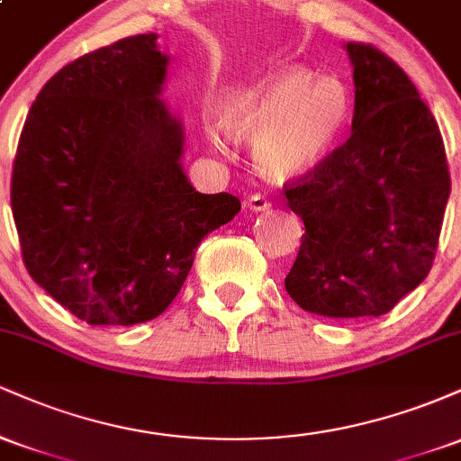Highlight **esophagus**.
Wrapping results in <instances>:
<instances>
[{"label":"esophagus","instance_id":"1","mask_svg":"<svg viewBox=\"0 0 461 461\" xmlns=\"http://www.w3.org/2000/svg\"><path fill=\"white\" fill-rule=\"evenodd\" d=\"M249 208L251 210H256V212H264V210H268L271 208V201H268L267 197H264L262 193H256V194H251V197H249Z\"/></svg>","mask_w":461,"mask_h":461}]
</instances>
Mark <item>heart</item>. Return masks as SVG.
<instances>
[{"mask_svg": "<svg viewBox=\"0 0 461 461\" xmlns=\"http://www.w3.org/2000/svg\"><path fill=\"white\" fill-rule=\"evenodd\" d=\"M348 114L345 86L305 68H285L258 86L231 95L223 123L238 139H253V156L267 176H303L331 151ZM210 139L225 147V130Z\"/></svg>", "mask_w": 461, "mask_h": 461, "instance_id": "b5f03b06", "label": "heart"}]
</instances>
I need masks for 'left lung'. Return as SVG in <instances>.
<instances>
[{
	"instance_id": "left-lung-1",
	"label": "left lung",
	"mask_w": 461,
	"mask_h": 461,
	"mask_svg": "<svg viewBox=\"0 0 461 461\" xmlns=\"http://www.w3.org/2000/svg\"><path fill=\"white\" fill-rule=\"evenodd\" d=\"M356 82L351 136L284 184L305 234L285 290L330 319L382 316L431 271L451 193L431 110L393 58L347 43Z\"/></svg>"
}]
</instances>
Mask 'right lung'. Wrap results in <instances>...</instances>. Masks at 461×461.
<instances>
[{
  "mask_svg": "<svg viewBox=\"0 0 461 461\" xmlns=\"http://www.w3.org/2000/svg\"><path fill=\"white\" fill-rule=\"evenodd\" d=\"M156 34L99 47L62 67L32 104L10 208L30 277L88 325L160 316L194 249L240 201L184 176V131L158 95L168 58Z\"/></svg>",
  "mask_w": 461,
  "mask_h": 461,
  "instance_id": "obj_1",
  "label": "right lung"
}]
</instances>
